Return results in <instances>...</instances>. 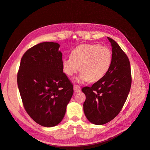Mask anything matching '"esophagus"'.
I'll use <instances>...</instances> for the list:
<instances>
[{"instance_id":"obj_1","label":"esophagus","mask_w":150,"mask_h":150,"mask_svg":"<svg viewBox=\"0 0 150 150\" xmlns=\"http://www.w3.org/2000/svg\"><path fill=\"white\" fill-rule=\"evenodd\" d=\"M81 87L78 85H74V91L76 93H78L81 91Z\"/></svg>"}]
</instances>
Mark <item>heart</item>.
Listing matches in <instances>:
<instances>
[{"label":"heart","mask_w":150,"mask_h":150,"mask_svg":"<svg viewBox=\"0 0 150 150\" xmlns=\"http://www.w3.org/2000/svg\"><path fill=\"white\" fill-rule=\"evenodd\" d=\"M111 49L99 44H81L74 48L71 57L62 59L64 73L72 76L79 69L81 72L77 78L78 83L97 82L106 74L112 64Z\"/></svg>","instance_id":"1"}]
</instances>
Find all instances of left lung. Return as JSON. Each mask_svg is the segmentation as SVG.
I'll return each instance as SVG.
<instances>
[{"mask_svg": "<svg viewBox=\"0 0 150 150\" xmlns=\"http://www.w3.org/2000/svg\"><path fill=\"white\" fill-rule=\"evenodd\" d=\"M112 46V64L106 74L82 91L86 95L83 110L92 123L102 125L119 114L128 98L131 85L129 59L117 43L108 38Z\"/></svg>", "mask_w": 150, "mask_h": 150, "instance_id": "8db88e82", "label": "left lung"}]
</instances>
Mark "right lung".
Listing matches in <instances>:
<instances>
[{
  "instance_id": "add662e5",
  "label": "right lung",
  "mask_w": 150,
  "mask_h": 150,
  "mask_svg": "<svg viewBox=\"0 0 150 150\" xmlns=\"http://www.w3.org/2000/svg\"><path fill=\"white\" fill-rule=\"evenodd\" d=\"M59 44H38L22 57L17 85L29 116L45 127L56 126L64 117L73 94V85L63 72Z\"/></svg>"
}]
</instances>
